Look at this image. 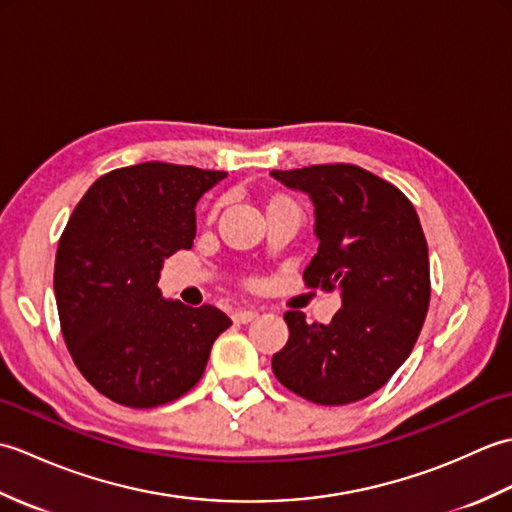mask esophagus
I'll return each instance as SVG.
<instances>
[{"label": "esophagus", "instance_id": "34e87169", "mask_svg": "<svg viewBox=\"0 0 512 512\" xmlns=\"http://www.w3.org/2000/svg\"><path fill=\"white\" fill-rule=\"evenodd\" d=\"M255 317H257L255 310H235L233 321H235V323H250Z\"/></svg>", "mask_w": 512, "mask_h": 512}]
</instances>
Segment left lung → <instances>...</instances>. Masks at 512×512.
<instances>
[{
  "label": "left lung",
  "instance_id": "1",
  "mask_svg": "<svg viewBox=\"0 0 512 512\" xmlns=\"http://www.w3.org/2000/svg\"><path fill=\"white\" fill-rule=\"evenodd\" d=\"M306 191L319 253L308 288L341 290L330 325L288 310V343L273 356L277 380L317 405H347L383 387L407 361L429 310V248L418 213L394 184L356 165L270 171Z\"/></svg>",
  "mask_w": 512,
  "mask_h": 512
}]
</instances>
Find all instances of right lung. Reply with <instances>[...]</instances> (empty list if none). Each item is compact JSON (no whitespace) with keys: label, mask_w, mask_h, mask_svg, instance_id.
Masks as SVG:
<instances>
[{"label":"right lung","mask_w":512,"mask_h":512,"mask_svg":"<svg viewBox=\"0 0 512 512\" xmlns=\"http://www.w3.org/2000/svg\"><path fill=\"white\" fill-rule=\"evenodd\" d=\"M224 171L140 162L96 180L54 259L63 341L85 380L118 405L151 409L198 383L231 319L160 297L162 259L191 248L195 204Z\"/></svg>","instance_id":"add662e5"}]
</instances>
